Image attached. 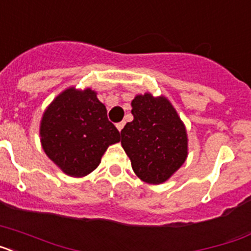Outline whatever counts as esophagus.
I'll list each match as a JSON object with an SVG mask.
<instances>
[{"instance_id":"obj_1","label":"esophagus","mask_w":251,"mask_h":251,"mask_svg":"<svg viewBox=\"0 0 251 251\" xmlns=\"http://www.w3.org/2000/svg\"><path fill=\"white\" fill-rule=\"evenodd\" d=\"M124 124H126V122H119V123H117V129H118L119 132H121V130L123 129Z\"/></svg>"}]
</instances>
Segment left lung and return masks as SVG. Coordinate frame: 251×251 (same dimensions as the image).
Instances as JSON below:
<instances>
[{
	"label": "left lung",
	"mask_w": 251,
	"mask_h": 251,
	"mask_svg": "<svg viewBox=\"0 0 251 251\" xmlns=\"http://www.w3.org/2000/svg\"><path fill=\"white\" fill-rule=\"evenodd\" d=\"M132 114L133 121L121 130L122 147L142 181L151 185L163 183L187 158L185 124L163 95H136Z\"/></svg>",
	"instance_id": "obj_1"
}]
</instances>
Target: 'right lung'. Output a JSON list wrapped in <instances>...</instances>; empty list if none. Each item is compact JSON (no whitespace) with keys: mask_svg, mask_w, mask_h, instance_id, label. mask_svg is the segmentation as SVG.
<instances>
[{"mask_svg":"<svg viewBox=\"0 0 251 251\" xmlns=\"http://www.w3.org/2000/svg\"><path fill=\"white\" fill-rule=\"evenodd\" d=\"M46 156L72 177H84L98 167L121 133L106 117V108L90 88H68L44 112L40 123Z\"/></svg>","mask_w":251,"mask_h":251,"instance_id":"obj_1","label":"right lung"}]
</instances>
